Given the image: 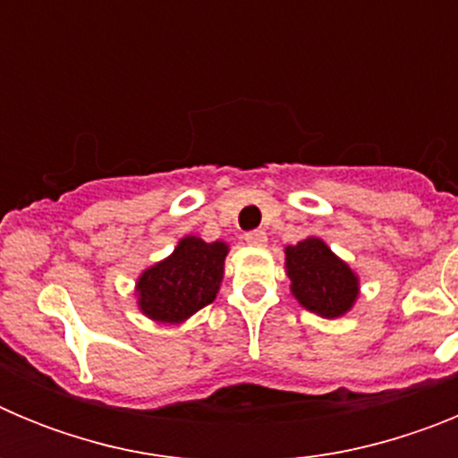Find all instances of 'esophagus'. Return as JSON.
Instances as JSON below:
<instances>
[{
  "label": "esophagus",
  "instance_id": "34e87169",
  "mask_svg": "<svg viewBox=\"0 0 458 458\" xmlns=\"http://www.w3.org/2000/svg\"><path fill=\"white\" fill-rule=\"evenodd\" d=\"M245 241H248V245H254V248H261V245H266L268 236H266L264 229H254V232L245 233Z\"/></svg>",
  "mask_w": 458,
  "mask_h": 458
}]
</instances>
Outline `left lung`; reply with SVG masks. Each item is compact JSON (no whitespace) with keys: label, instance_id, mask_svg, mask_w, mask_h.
<instances>
[{"label":"left lung","instance_id":"8db88e82","mask_svg":"<svg viewBox=\"0 0 458 458\" xmlns=\"http://www.w3.org/2000/svg\"><path fill=\"white\" fill-rule=\"evenodd\" d=\"M286 275L295 301L323 318L342 317L358 298V277L321 238H305L289 245Z\"/></svg>","mask_w":458,"mask_h":458}]
</instances>
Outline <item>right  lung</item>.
<instances>
[{"mask_svg":"<svg viewBox=\"0 0 458 458\" xmlns=\"http://www.w3.org/2000/svg\"><path fill=\"white\" fill-rule=\"evenodd\" d=\"M226 242L188 236L165 261L137 279L140 310L160 323H181L216 301L225 275Z\"/></svg>","mask_w":458,"mask_h":458,"instance_id":"add662e5","label":"right lung"}]
</instances>
